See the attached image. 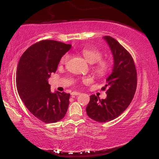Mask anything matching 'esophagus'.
Masks as SVG:
<instances>
[{
	"label": "esophagus",
	"mask_w": 159,
	"mask_h": 159,
	"mask_svg": "<svg viewBox=\"0 0 159 159\" xmlns=\"http://www.w3.org/2000/svg\"><path fill=\"white\" fill-rule=\"evenodd\" d=\"M80 93H79V92H72L71 93V95L72 96H74V95H80Z\"/></svg>",
	"instance_id": "1"
}]
</instances>
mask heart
<instances>
[{
    "label": "heart",
    "mask_w": 159,
    "mask_h": 159,
    "mask_svg": "<svg viewBox=\"0 0 159 159\" xmlns=\"http://www.w3.org/2000/svg\"><path fill=\"white\" fill-rule=\"evenodd\" d=\"M81 53L88 63H95L93 66V70L98 76L103 77L108 73L110 69L109 62L107 60H100L102 56L100 51L94 48H84L82 50ZM69 57V54L63 55L60 60V64L66 63ZM84 80L88 81V79H85Z\"/></svg>",
    "instance_id": "heart-1"
}]
</instances>
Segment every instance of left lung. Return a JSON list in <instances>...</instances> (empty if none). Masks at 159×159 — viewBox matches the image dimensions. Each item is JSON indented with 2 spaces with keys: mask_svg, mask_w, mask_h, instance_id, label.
Masks as SVG:
<instances>
[{
  "mask_svg": "<svg viewBox=\"0 0 159 159\" xmlns=\"http://www.w3.org/2000/svg\"><path fill=\"white\" fill-rule=\"evenodd\" d=\"M103 39L111 51L114 64L112 72L106 79L107 98L103 99L90 95L86 107L88 116L98 122L105 123L116 118L128 108L137 88V71L133 59L116 40L106 36Z\"/></svg>",
  "mask_w": 159,
  "mask_h": 159,
  "instance_id": "1",
  "label": "left lung"
}]
</instances>
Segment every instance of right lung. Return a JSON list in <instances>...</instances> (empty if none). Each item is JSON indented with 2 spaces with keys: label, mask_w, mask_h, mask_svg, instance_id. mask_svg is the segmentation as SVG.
Listing matches in <instances>:
<instances>
[{
  "label": "right lung",
  "mask_w": 159,
  "mask_h": 159,
  "mask_svg": "<svg viewBox=\"0 0 159 159\" xmlns=\"http://www.w3.org/2000/svg\"><path fill=\"white\" fill-rule=\"evenodd\" d=\"M71 48L70 44L44 40L29 47L19 61L16 74L19 95L29 111L44 123L59 121L68 109L70 94L52 93L48 80Z\"/></svg>",
  "instance_id": "add662e5"
}]
</instances>
